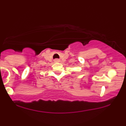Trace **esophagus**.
I'll return each mask as SVG.
<instances>
[{
    "label": "esophagus",
    "mask_w": 126,
    "mask_h": 126,
    "mask_svg": "<svg viewBox=\"0 0 126 126\" xmlns=\"http://www.w3.org/2000/svg\"><path fill=\"white\" fill-rule=\"evenodd\" d=\"M54 61L55 62V63H60V60L59 59H55L54 60Z\"/></svg>",
    "instance_id": "34e87169"
}]
</instances>
